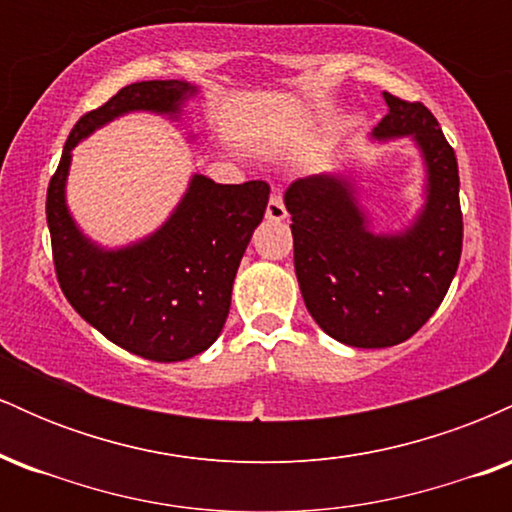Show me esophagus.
Segmentation results:
<instances>
[{
  "instance_id": "obj_1",
  "label": "esophagus",
  "mask_w": 512,
  "mask_h": 512,
  "mask_svg": "<svg viewBox=\"0 0 512 512\" xmlns=\"http://www.w3.org/2000/svg\"><path fill=\"white\" fill-rule=\"evenodd\" d=\"M267 219L269 221H284L286 219V207L281 195H272L267 204Z\"/></svg>"
}]
</instances>
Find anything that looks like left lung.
Here are the masks:
<instances>
[{"label": "left lung", "instance_id": "left-lung-1", "mask_svg": "<svg viewBox=\"0 0 512 512\" xmlns=\"http://www.w3.org/2000/svg\"><path fill=\"white\" fill-rule=\"evenodd\" d=\"M383 98L387 115L370 137H409L426 168L424 204L409 226L375 233L349 170L298 178L284 195L305 308L332 339L358 349H385L419 332L462 255L455 151L424 103Z\"/></svg>", "mask_w": 512, "mask_h": 512}]
</instances>
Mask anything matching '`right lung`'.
I'll return each instance as SVG.
<instances>
[{
  "label": "right lung",
  "mask_w": 512,
  "mask_h": 512,
  "mask_svg": "<svg viewBox=\"0 0 512 512\" xmlns=\"http://www.w3.org/2000/svg\"><path fill=\"white\" fill-rule=\"evenodd\" d=\"M199 93L180 79L139 81L76 122L48 187V228L60 286L91 327L129 354L185 361L216 342L231 308L236 272L269 202V185H221L195 173L185 195L151 236L103 248L67 207L72 151L96 129L127 113L180 120Z\"/></svg>",
  "instance_id": "right-lung-1"
}]
</instances>
